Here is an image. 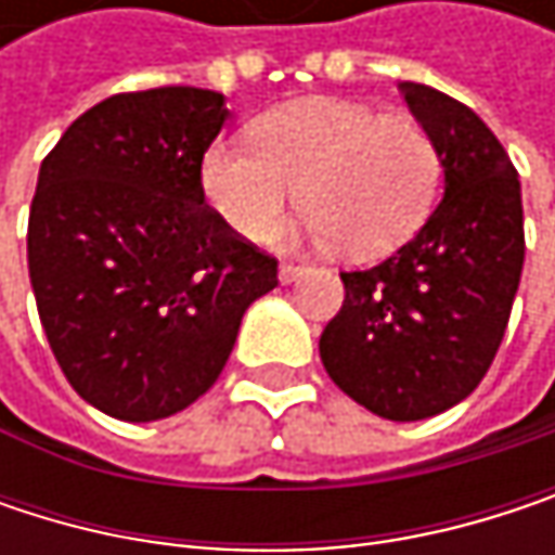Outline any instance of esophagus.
<instances>
[{
	"instance_id": "esophagus-1",
	"label": "esophagus",
	"mask_w": 555,
	"mask_h": 555,
	"mask_svg": "<svg viewBox=\"0 0 555 555\" xmlns=\"http://www.w3.org/2000/svg\"><path fill=\"white\" fill-rule=\"evenodd\" d=\"M301 273H305V267H295V263H282V267H279V282H282V285H288V282H295V279L301 276Z\"/></svg>"
}]
</instances>
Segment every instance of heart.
<instances>
[{"label":"heart","instance_id":"1","mask_svg":"<svg viewBox=\"0 0 555 555\" xmlns=\"http://www.w3.org/2000/svg\"><path fill=\"white\" fill-rule=\"evenodd\" d=\"M440 147L411 118L344 99H301L267 112L254 144L218 141L202 157V192L241 237L260 241L298 185L301 231L350 260L386 257L427 221Z\"/></svg>","mask_w":555,"mask_h":555}]
</instances>
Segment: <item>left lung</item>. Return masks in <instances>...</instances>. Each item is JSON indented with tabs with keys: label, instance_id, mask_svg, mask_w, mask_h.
I'll use <instances>...</instances> for the list:
<instances>
[{
	"label": "left lung",
	"instance_id": "left-lung-1",
	"mask_svg": "<svg viewBox=\"0 0 555 555\" xmlns=\"http://www.w3.org/2000/svg\"><path fill=\"white\" fill-rule=\"evenodd\" d=\"M440 147L443 198L373 270L340 273L344 308L321 334L334 386L386 421L460 404L499 353L524 270V208L511 157L489 125L421 82H398Z\"/></svg>",
	"mask_w": 555,
	"mask_h": 555
}]
</instances>
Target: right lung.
<instances>
[{"label": "right lung", "instance_id": "1", "mask_svg": "<svg viewBox=\"0 0 555 555\" xmlns=\"http://www.w3.org/2000/svg\"><path fill=\"white\" fill-rule=\"evenodd\" d=\"M224 95L164 86L82 112L44 157L28 273L66 383L108 417L147 424L221 376L276 260L205 205L202 157Z\"/></svg>", "mask_w": 555, "mask_h": 555}]
</instances>
